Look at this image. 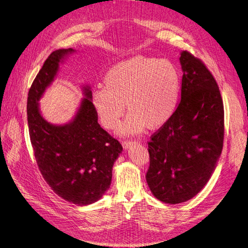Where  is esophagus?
Here are the masks:
<instances>
[{"label":"esophagus","mask_w":248,"mask_h":248,"mask_svg":"<svg viewBox=\"0 0 248 248\" xmlns=\"http://www.w3.org/2000/svg\"><path fill=\"white\" fill-rule=\"evenodd\" d=\"M134 144H136V141H132V140H124L123 142H122V146H123V148L125 149V150H127V149H129V148H131Z\"/></svg>","instance_id":"obj_1"}]
</instances>
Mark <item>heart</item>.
<instances>
[{
  "label": "heart",
  "mask_w": 248,
  "mask_h": 248,
  "mask_svg": "<svg viewBox=\"0 0 248 248\" xmlns=\"http://www.w3.org/2000/svg\"><path fill=\"white\" fill-rule=\"evenodd\" d=\"M106 86L96 87L93 103L100 121L115 128L127 107L126 121L119 126L122 136L140 134L149 125L158 128L177 108L181 80L176 66L167 59L136 56L111 67Z\"/></svg>",
  "instance_id": "obj_1"
}]
</instances>
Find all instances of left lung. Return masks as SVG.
<instances>
[{
    "instance_id": "8db88e82",
    "label": "left lung",
    "mask_w": 248,
    "mask_h": 248,
    "mask_svg": "<svg viewBox=\"0 0 248 248\" xmlns=\"http://www.w3.org/2000/svg\"><path fill=\"white\" fill-rule=\"evenodd\" d=\"M181 100L174 115L148 142L146 180L166 204L192 199L211 178L224 133L223 103L213 76L199 59L181 51Z\"/></svg>"
}]
</instances>
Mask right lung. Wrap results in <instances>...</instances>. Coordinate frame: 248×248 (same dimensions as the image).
<instances>
[{
	"label": "right lung",
	"mask_w": 248,
	"mask_h": 248,
	"mask_svg": "<svg viewBox=\"0 0 248 248\" xmlns=\"http://www.w3.org/2000/svg\"><path fill=\"white\" fill-rule=\"evenodd\" d=\"M76 49L51 52L34 79L28 96V124L41 174L59 197L85 206L102 198L110 186L112 167L122 146L102 129L92 102L90 85L81 86L84 98L69 122L52 124L43 118L40 99L56 79L60 65Z\"/></svg>",
	"instance_id": "obj_1"
}]
</instances>
